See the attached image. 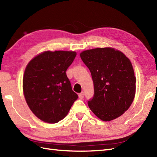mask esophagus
I'll return each mask as SVG.
<instances>
[{"label":"esophagus","mask_w":157,"mask_h":157,"mask_svg":"<svg viewBox=\"0 0 157 157\" xmlns=\"http://www.w3.org/2000/svg\"><path fill=\"white\" fill-rule=\"evenodd\" d=\"M78 96H79V98L80 99H84V93H79V94H78Z\"/></svg>","instance_id":"34e87169"}]
</instances>
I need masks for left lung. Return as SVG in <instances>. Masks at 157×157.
<instances>
[{
    "instance_id": "left-lung-1",
    "label": "left lung",
    "mask_w": 157,
    "mask_h": 157,
    "mask_svg": "<svg viewBox=\"0 0 157 157\" xmlns=\"http://www.w3.org/2000/svg\"><path fill=\"white\" fill-rule=\"evenodd\" d=\"M80 57L94 84V95L88 101L91 111L103 121L123 114L136 94V78L129 59L111 48L86 50Z\"/></svg>"
}]
</instances>
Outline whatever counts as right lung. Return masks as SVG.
<instances>
[{
    "instance_id": "obj_1",
    "label": "right lung",
    "mask_w": 157,
    "mask_h": 157,
    "mask_svg": "<svg viewBox=\"0 0 157 157\" xmlns=\"http://www.w3.org/2000/svg\"><path fill=\"white\" fill-rule=\"evenodd\" d=\"M75 56V52L47 51L28 64L23 78L24 97L30 110L41 121H60L78 99L66 74Z\"/></svg>"
}]
</instances>
